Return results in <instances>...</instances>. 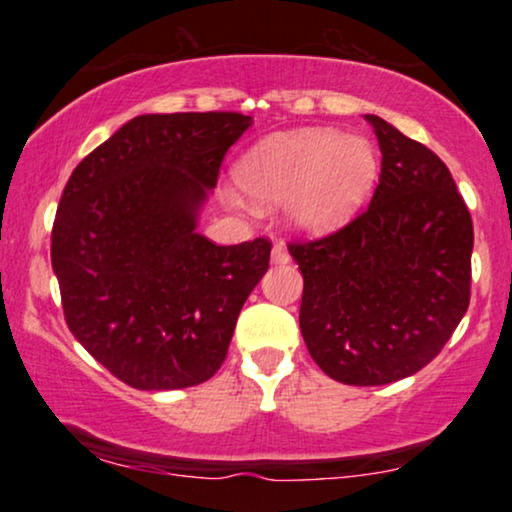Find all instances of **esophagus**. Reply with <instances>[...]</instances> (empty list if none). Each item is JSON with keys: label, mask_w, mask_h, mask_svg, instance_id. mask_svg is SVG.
Returning <instances> with one entry per match:
<instances>
[{"label": "esophagus", "mask_w": 512, "mask_h": 512, "mask_svg": "<svg viewBox=\"0 0 512 512\" xmlns=\"http://www.w3.org/2000/svg\"><path fill=\"white\" fill-rule=\"evenodd\" d=\"M289 251H286L282 244H275V247H272V251H270V261L275 263V265H284V263H289Z\"/></svg>", "instance_id": "34e87169"}]
</instances>
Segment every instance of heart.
Wrapping results in <instances>:
<instances>
[{
    "label": "heart",
    "mask_w": 512,
    "mask_h": 512,
    "mask_svg": "<svg viewBox=\"0 0 512 512\" xmlns=\"http://www.w3.org/2000/svg\"><path fill=\"white\" fill-rule=\"evenodd\" d=\"M380 158L366 137L300 128L261 139L240 158L235 179L251 198L282 200L291 228L326 233L347 223L373 193ZM230 205L244 207L237 193Z\"/></svg>",
    "instance_id": "1"
}]
</instances>
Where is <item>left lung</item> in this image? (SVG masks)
<instances>
[{
  "label": "left lung",
  "instance_id": "8db88e82",
  "mask_svg": "<svg viewBox=\"0 0 512 512\" xmlns=\"http://www.w3.org/2000/svg\"><path fill=\"white\" fill-rule=\"evenodd\" d=\"M382 151L373 200L338 233L291 242L300 333L328 377L377 387L438 356L471 300L473 221L431 149L368 114Z\"/></svg>",
  "mask_w": 512,
  "mask_h": 512
}]
</instances>
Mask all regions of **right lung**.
Masks as SVG:
<instances>
[{
  "label": "right lung",
  "mask_w": 512,
  "mask_h": 512,
  "mask_svg": "<svg viewBox=\"0 0 512 512\" xmlns=\"http://www.w3.org/2000/svg\"><path fill=\"white\" fill-rule=\"evenodd\" d=\"M251 116L144 114L76 165L51 235L69 331L111 375L186 389L228 354L270 242L219 247L198 233L223 156Z\"/></svg>",
  "instance_id": "obj_1"
}]
</instances>
